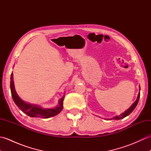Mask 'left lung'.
<instances>
[{
  "label": "left lung",
  "mask_w": 151,
  "mask_h": 151,
  "mask_svg": "<svg viewBox=\"0 0 151 151\" xmlns=\"http://www.w3.org/2000/svg\"><path fill=\"white\" fill-rule=\"evenodd\" d=\"M139 97H140V86H139V93H138V95H137V99H136V101L134 102V103L132 104V105L127 110H126L125 111L124 113H123V114H121V115H117V116H115V117H113V118H111V119H108L109 120H111V119H114L115 120H119V119H123V118H124L125 117H127V116H128V115H129L130 114H131L132 112V111L134 110V109H135V108L136 107V106H137V103H138V101H139Z\"/></svg>",
  "instance_id": "left-lung-1"
}]
</instances>
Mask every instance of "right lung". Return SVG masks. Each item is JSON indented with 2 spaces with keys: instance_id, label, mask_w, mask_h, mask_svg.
Returning <instances> with one entry per match:
<instances>
[{
  "instance_id": "1",
  "label": "right lung",
  "mask_w": 151,
  "mask_h": 151,
  "mask_svg": "<svg viewBox=\"0 0 151 151\" xmlns=\"http://www.w3.org/2000/svg\"><path fill=\"white\" fill-rule=\"evenodd\" d=\"M13 79H14V77H13V73H12L10 78V89L13 100L18 108L24 114L28 115V116L31 117H41L47 119L58 115L62 110L63 101L65 96H63L62 98L60 99L58 106L54 108H42L36 104H28L22 101L17 94L15 89L14 80Z\"/></svg>"
}]
</instances>
